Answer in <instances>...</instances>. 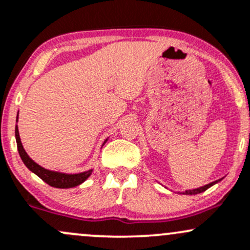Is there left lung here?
I'll return each mask as SVG.
<instances>
[{
  "label": "left lung",
  "instance_id": "8db88e82",
  "mask_svg": "<svg viewBox=\"0 0 250 250\" xmlns=\"http://www.w3.org/2000/svg\"><path fill=\"white\" fill-rule=\"evenodd\" d=\"M219 180H221V179H219ZM216 183H218V180H216V182H212V183L208 184V185L202 186V188H194V190H188V191L183 192V193H184V194H197V193H202V192H204L205 190H208V188H211V186H212V185H215Z\"/></svg>",
  "mask_w": 250,
  "mask_h": 250
}]
</instances>
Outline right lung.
Segmentation results:
<instances>
[{
	"label": "right lung",
	"instance_id": "right-lung-1",
	"mask_svg": "<svg viewBox=\"0 0 250 250\" xmlns=\"http://www.w3.org/2000/svg\"><path fill=\"white\" fill-rule=\"evenodd\" d=\"M16 122H18V116H16ZM15 138H16V145H18L19 154H20L23 164L27 166V168H28L29 171H32L33 173L37 174L40 179H42L43 182L47 183L48 185L53 186V188H75V186H78L81 185L82 183H84L92 173V169L82 172V173L67 174V173H62V172L49 171V169L43 168V167L38 165L35 161H33L28 156V154L26 153V150H24L22 144H21L20 135H19L18 125H16L15 127ZM105 141H104V144H105Z\"/></svg>",
	"mask_w": 250,
	"mask_h": 250
}]
</instances>
